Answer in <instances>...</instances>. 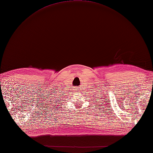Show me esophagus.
<instances>
[{
    "mask_svg": "<svg viewBox=\"0 0 153 153\" xmlns=\"http://www.w3.org/2000/svg\"><path fill=\"white\" fill-rule=\"evenodd\" d=\"M76 91H79V88H76Z\"/></svg>",
    "mask_w": 153,
    "mask_h": 153,
    "instance_id": "esophagus-1",
    "label": "esophagus"
}]
</instances>
